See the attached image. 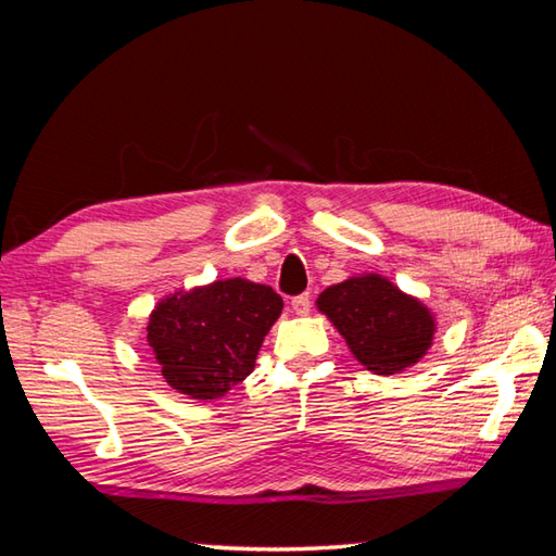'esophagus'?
<instances>
[{
    "label": "esophagus",
    "instance_id": "obj_1",
    "mask_svg": "<svg viewBox=\"0 0 556 556\" xmlns=\"http://www.w3.org/2000/svg\"><path fill=\"white\" fill-rule=\"evenodd\" d=\"M291 311H294L296 316H306V313L311 311V296L308 294H301V296L291 299Z\"/></svg>",
    "mask_w": 556,
    "mask_h": 556
}]
</instances>
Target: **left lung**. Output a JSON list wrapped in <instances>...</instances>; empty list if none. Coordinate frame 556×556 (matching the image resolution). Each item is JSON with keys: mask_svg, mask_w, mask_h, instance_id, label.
<instances>
[{"mask_svg": "<svg viewBox=\"0 0 556 556\" xmlns=\"http://www.w3.org/2000/svg\"><path fill=\"white\" fill-rule=\"evenodd\" d=\"M316 308L345 338L359 365L379 377L418 365L438 332L435 313L377 271L328 287Z\"/></svg>", "mask_w": 556, "mask_h": 556, "instance_id": "left-lung-1", "label": "left lung"}]
</instances>
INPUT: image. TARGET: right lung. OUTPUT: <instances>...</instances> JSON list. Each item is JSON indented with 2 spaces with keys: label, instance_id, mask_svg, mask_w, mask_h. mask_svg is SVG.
<instances>
[{
  "label": "right lung",
  "instance_id": "obj_1",
  "mask_svg": "<svg viewBox=\"0 0 556 556\" xmlns=\"http://www.w3.org/2000/svg\"><path fill=\"white\" fill-rule=\"evenodd\" d=\"M281 308L275 289L243 277L179 289L150 313L148 345L169 387L214 401L252 375Z\"/></svg>",
  "mask_w": 556,
  "mask_h": 556
}]
</instances>
